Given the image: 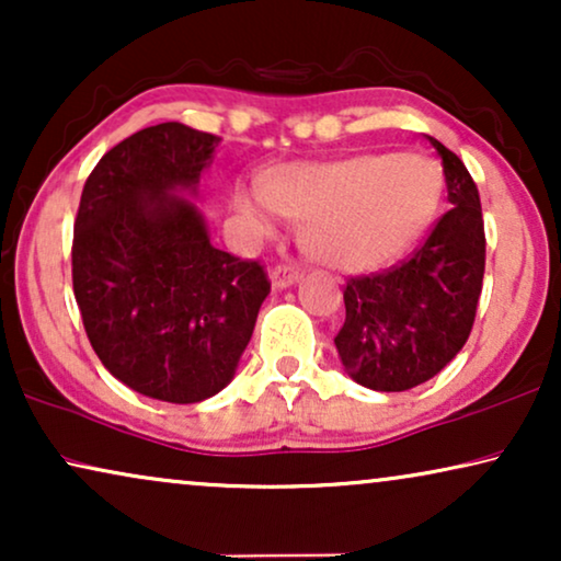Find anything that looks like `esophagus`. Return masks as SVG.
<instances>
[{"label": "esophagus", "mask_w": 561, "mask_h": 561, "mask_svg": "<svg viewBox=\"0 0 561 561\" xmlns=\"http://www.w3.org/2000/svg\"><path fill=\"white\" fill-rule=\"evenodd\" d=\"M298 278H301V267L294 263H280L271 271L273 288H288V286H294Z\"/></svg>", "instance_id": "1"}]
</instances>
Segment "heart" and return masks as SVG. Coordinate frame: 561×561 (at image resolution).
<instances>
[{
    "label": "heart",
    "mask_w": 561,
    "mask_h": 561,
    "mask_svg": "<svg viewBox=\"0 0 561 561\" xmlns=\"http://www.w3.org/2000/svg\"><path fill=\"white\" fill-rule=\"evenodd\" d=\"M444 173L421 152H359L332 163L286 165L244 188L240 206L257 227L278 214L301 221L321 263L375 271L411 250L439 211Z\"/></svg>",
    "instance_id": "heart-1"
}]
</instances>
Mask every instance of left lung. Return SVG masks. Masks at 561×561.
I'll use <instances>...</instances> for the list:
<instances>
[{
	"label": "left lung",
	"instance_id": "obj_1",
	"mask_svg": "<svg viewBox=\"0 0 561 561\" xmlns=\"http://www.w3.org/2000/svg\"><path fill=\"white\" fill-rule=\"evenodd\" d=\"M442 156L451 209L409 257L370 275H350L344 324L334 336L344 370L359 386L398 393L444 370L472 332L485 275V225L470 171Z\"/></svg>",
	"mask_w": 561,
	"mask_h": 561
}]
</instances>
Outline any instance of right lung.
Instances as JSON below:
<instances>
[{
  "mask_svg": "<svg viewBox=\"0 0 561 561\" xmlns=\"http://www.w3.org/2000/svg\"><path fill=\"white\" fill-rule=\"evenodd\" d=\"M221 137L181 122L145 127L104 152L83 183L71 275L96 357L137 393L198 403L232 380L260 304V260L209 242L196 191Z\"/></svg>",
  "mask_w": 561,
  "mask_h": 561,
  "instance_id": "add662e5",
  "label": "right lung"
}]
</instances>
